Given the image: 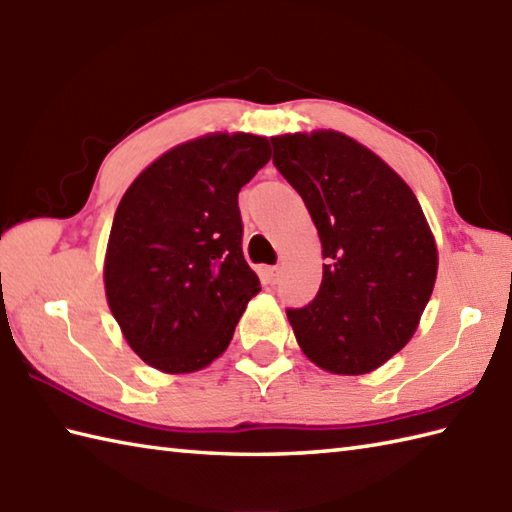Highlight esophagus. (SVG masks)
<instances>
[{
	"mask_svg": "<svg viewBox=\"0 0 512 512\" xmlns=\"http://www.w3.org/2000/svg\"><path fill=\"white\" fill-rule=\"evenodd\" d=\"M266 279H268V284H277V281L281 279V268L279 266L266 268Z\"/></svg>",
	"mask_w": 512,
	"mask_h": 512,
	"instance_id": "1",
	"label": "esophagus"
}]
</instances>
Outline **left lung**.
Listing matches in <instances>:
<instances>
[{
	"mask_svg": "<svg viewBox=\"0 0 512 512\" xmlns=\"http://www.w3.org/2000/svg\"><path fill=\"white\" fill-rule=\"evenodd\" d=\"M270 140L325 259L317 297L288 310L292 332L325 372H374L418 330L438 277L436 237L409 184L358 140L334 129Z\"/></svg>",
	"mask_w": 512,
	"mask_h": 512,
	"instance_id": "obj_1",
	"label": "left lung"
}]
</instances>
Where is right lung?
I'll return each mask as SVG.
<instances>
[{
    "mask_svg": "<svg viewBox=\"0 0 512 512\" xmlns=\"http://www.w3.org/2000/svg\"><path fill=\"white\" fill-rule=\"evenodd\" d=\"M270 160V140L213 132L138 173L107 239L105 297L127 345L165 374L220 358L259 290L242 253L237 193Z\"/></svg>",
    "mask_w": 512,
    "mask_h": 512,
    "instance_id": "right-lung-1",
    "label": "right lung"
}]
</instances>
